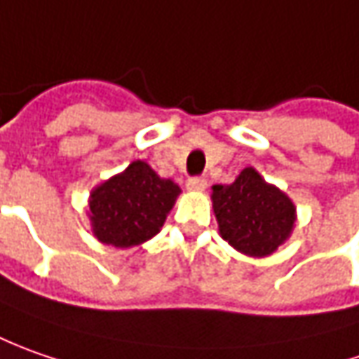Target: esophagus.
<instances>
[{
  "label": "esophagus",
  "instance_id": "1",
  "mask_svg": "<svg viewBox=\"0 0 359 359\" xmlns=\"http://www.w3.org/2000/svg\"><path fill=\"white\" fill-rule=\"evenodd\" d=\"M206 184H208V180L204 179V177H191V179L187 180V187L191 191H204Z\"/></svg>",
  "mask_w": 359,
  "mask_h": 359
}]
</instances>
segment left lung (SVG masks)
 <instances>
[{"label":"left lung","instance_id":"8db88e82","mask_svg":"<svg viewBox=\"0 0 359 359\" xmlns=\"http://www.w3.org/2000/svg\"><path fill=\"white\" fill-rule=\"evenodd\" d=\"M212 206L224 241L248 256H268L290 236L296 208L254 168L232 184L212 187Z\"/></svg>","mask_w":359,"mask_h":359}]
</instances>
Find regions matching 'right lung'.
I'll return each mask as SVG.
<instances>
[{
    "mask_svg": "<svg viewBox=\"0 0 359 359\" xmlns=\"http://www.w3.org/2000/svg\"><path fill=\"white\" fill-rule=\"evenodd\" d=\"M180 189L161 179L142 161L91 192L89 210L95 236L117 248H130L161 230Z\"/></svg>",
    "mask_w": 359,
    "mask_h": 359,
    "instance_id": "1",
    "label": "right lung"
}]
</instances>
